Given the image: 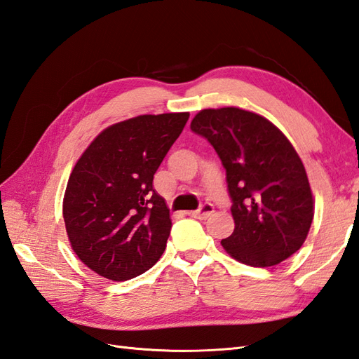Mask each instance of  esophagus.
Returning a JSON list of instances; mask_svg holds the SVG:
<instances>
[{"label":"esophagus","instance_id":"1","mask_svg":"<svg viewBox=\"0 0 359 359\" xmlns=\"http://www.w3.org/2000/svg\"><path fill=\"white\" fill-rule=\"evenodd\" d=\"M212 212H214V206H212V203L205 202V203H202V205H201V208H199V210H196V211H189L187 214H189L190 217H194V219L205 220V219H208V217H210Z\"/></svg>","mask_w":359,"mask_h":359}]
</instances>
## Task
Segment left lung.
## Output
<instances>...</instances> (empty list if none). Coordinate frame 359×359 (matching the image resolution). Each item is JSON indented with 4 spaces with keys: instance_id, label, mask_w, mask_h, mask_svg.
Wrapping results in <instances>:
<instances>
[{
    "instance_id": "8db88e82",
    "label": "left lung",
    "mask_w": 359,
    "mask_h": 359,
    "mask_svg": "<svg viewBox=\"0 0 359 359\" xmlns=\"http://www.w3.org/2000/svg\"><path fill=\"white\" fill-rule=\"evenodd\" d=\"M226 169L235 229L222 240L233 259L273 266L297 253L313 222V194L295 148L266 118L240 107L203 109L190 124Z\"/></svg>"
}]
</instances>
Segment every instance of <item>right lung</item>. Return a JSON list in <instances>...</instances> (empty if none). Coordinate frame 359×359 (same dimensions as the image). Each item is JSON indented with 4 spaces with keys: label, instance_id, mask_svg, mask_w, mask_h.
Listing matches in <instances>:
<instances>
[{
    "label": "right lung",
    "instance_id": "obj_1",
    "mask_svg": "<svg viewBox=\"0 0 359 359\" xmlns=\"http://www.w3.org/2000/svg\"><path fill=\"white\" fill-rule=\"evenodd\" d=\"M189 116L140 115L116 123L76 163L64 194V223L74 253L102 277H137L165 252L172 222L153 180Z\"/></svg>",
    "mask_w": 359,
    "mask_h": 359
}]
</instances>
